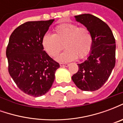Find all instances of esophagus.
I'll return each mask as SVG.
<instances>
[{
    "mask_svg": "<svg viewBox=\"0 0 123 123\" xmlns=\"http://www.w3.org/2000/svg\"><path fill=\"white\" fill-rule=\"evenodd\" d=\"M69 64H68V63H60V66L61 67H68Z\"/></svg>",
    "mask_w": 123,
    "mask_h": 123,
    "instance_id": "esophagus-1",
    "label": "esophagus"
}]
</instances>
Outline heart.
Here are the masks:
<instances>
[{"label": "heart", "instance_id": "obj_1", "mask_svg": "<svg viewBox=\"0 0 123 123\" xmlns=\"http://www.w3.org/2000/svg\"><path fill=\"white\" fill-rule=\"evenodd\" d=\"M43 49L49 56H56L63 49H66L57 60L68 62L84 58L92 46V36L86 27H79L74 24L63 23L55 26L53 34L45 33L41 39Z\"/></svg>", "mask_w": 123, "mask_h": 123}]
</instances>
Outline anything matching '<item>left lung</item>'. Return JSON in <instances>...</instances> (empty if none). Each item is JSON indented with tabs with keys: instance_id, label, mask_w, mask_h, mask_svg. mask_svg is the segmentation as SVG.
<instances>
[{
	"instance_id": "obj_1",
	"label": "left lung",
	"mask_w": 123,
	"mask_h": 123,
	"mask_svg": "<svg viewBox=\"0 0 123 123\" xmlns=\"http://www.w3.org/2000/svg\"><path fill=\"white\" fill-rule=\"evenodd\" d=\"M92 36L90 55L78 64V70L72 76L78 88L83 91L98 90L106 82L115 65V39L108 25L90 14L75 16Z\"/></svg>"
}]
</instances>
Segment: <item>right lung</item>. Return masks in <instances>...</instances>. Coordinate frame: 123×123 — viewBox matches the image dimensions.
Here are the masks:
<instances>
[{"instance_id":"add662e5","label":"right lung","mask_w":123,"mask_h":123,"mask_svg":"<svg viewBox=\"0 0 123 123\" xmlns=\"http://www.w3.org/2000/svg\"><path fill=\"white\" fill-rule=\"evenodd\" d=\"M54 20L27 22L12 33L6 48L8 72L20 90L39 97L50 90L59 64L43 50V36Z\"/></svg>"}]
</instances>
